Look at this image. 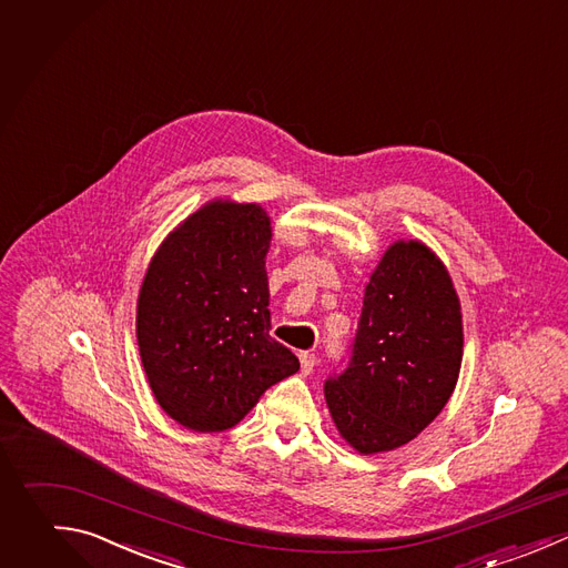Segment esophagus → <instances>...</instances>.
Segmentation results:
<instances>
[{"mask_svg": "<svg viewBox=\"0 0 568 568\" xmlns=\"http://www.w3.org/2000/svg\"><path fill=\"white\" fill-rule=\"evenodd\" d=\"M300 364H302V373L304 375H308V373H313V368H315V364H317V357H315V353H300Z\"/></svg>", "mask_w": 568, "mask_h": 568, "instance_id": "34e87169", "label": "esophagus"}]
</instances>
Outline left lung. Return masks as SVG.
Here are the masks:
<instances>
[{
	"label": "left lung",
	"mask_w": 568,
	"mask_h": 568,
	"mask_svg": "<svg viewBox=\"0 0 568 568\" xmlns=\"http://www.w3.org/2000/svg\"><path fill=\"white\" fill-rule=\"evenodd\" d=\"M464 355L462 306L422 240H395L364 288L348 368L324 384L339 437L359 455L415 439L450 399Z\"/></svg>",
	"instance_id": "left-lung-1"
}]
</instances>
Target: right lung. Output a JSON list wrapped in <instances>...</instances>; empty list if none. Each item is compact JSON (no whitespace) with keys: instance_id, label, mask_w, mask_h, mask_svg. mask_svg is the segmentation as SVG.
I'll use <instances>...</instances> for the list:
<instances>
[{"instance_id":"obj_1","label":"right lung","mask_w":568,"mask_h":568,"mask_svg":"<svg viewBox=\"0 0 568 568\" xmlns=\"http://www.w3.org/2000/svg\"><path fill=\"white\" fill-rule=\"evenodd\" d=\"M271 215L215 197L158 246L138 295L135 333L162 410L189 430L242 422L266 388L300 371L271 331Z\"/></svg>"}]
</instances>
